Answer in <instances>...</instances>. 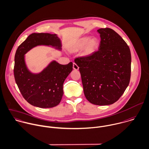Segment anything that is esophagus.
<instances>
[{"label":"esophagus","instance_id":"1","mask_svg":"<svg viewBox=\"0 0 149 149\" xmlns=\"http://www.w3.org/2000/svg\"><path fill=\"white\" fill-rule=\"evenodd\" d=\"M73 68L74 70H79V67L77 65V64L75 63H73Z\"/></svg>","mask_w":149,"mask_h":149}]
</instances>
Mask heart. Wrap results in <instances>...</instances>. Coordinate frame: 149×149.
Listing matches in <instances>:
<instances>
[{"label":"heart","instance_id":"obj_1","mask_svg":"<svg viewBox=\"0 0 149 149\" xmlns=\"http://www.w3.org/2000/svg\"><path fill=\"white\" fill-rule=\"evenodd\" d=\"M99 41L95 37L89 36L82 37L77 40L70 47L72 52H77L84 48L82 55L84 56H89L93 55L98 48Z\"/></svg>","mask_w":149,"mask_h":149}]
</instances>
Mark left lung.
Segmentation results:
<instances>
[{"label":"left lung","instance_id":"8db88e82","mask_svg":"<svg viewBox=\"0 0 149 149\" xmlns=\"http://www.w3.org/2000/svg\"><path fill=\"white\" fill-rule=\"evenodd\" d=\"M98 50L89 56L77 58L84 91L93 104L108 105L116 102L129 85L131 55L129 47L115 31L97 30Z\"/></svg>","mask_w":149,"mask_h":149}]
</instances>
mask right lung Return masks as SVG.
I'll return each mask as SVG.
<instances>
[{"label": "right lung", "instance_id": "1", "mask_svg": "<svg viewBox=\"0 0 149 149\" xmlns=\"http://www.w3.org/2000/svg\"><path fill=\"white\" fill-rule=\"evenodd\" d=\"M51 45L61 49V42L55 34L32 33L18 47L14 58V74L21 94L30 104L41 108L57 106L63 94V83L72 70V63L60 64L52 61L42 72L34 74L26 67L24 55L33 47Z\"/></svg>", "mask_w": 149, "mask_h": 149}]
</instances>
